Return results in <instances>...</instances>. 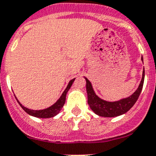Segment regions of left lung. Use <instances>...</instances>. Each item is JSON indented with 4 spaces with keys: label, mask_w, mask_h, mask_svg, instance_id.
Here are the masks:
<instances>
[{
    "label": "left lung",
    "mask_w": 156,
    "mask_h": 156,
    "mask_svg": "<svg viewBox=\"0 0 156 156\" xmlns=\"http://www.w3.org/2000/svg\"><path fill=\"white\" fill-rule=\"evenodd\" d=\"M141 60L143 62V58H141ZM85 80L87 82L86 89L87 93V102L92 111L99 116H119L129 111L138 99L139 95L142 90L143 84H144V69L143 70L142 79L140 80L138 88L135 90L134 93L132 94L129 97L122 98L116 101H107L100 98L94 91L91 83L88 80L86 77H85Z\"/></svg>",
    "instance_id": "1"
}]
</instances>
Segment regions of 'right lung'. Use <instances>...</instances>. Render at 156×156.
Returning <instances> with one entry per match:
<instances>
[{
    "label": "right lung",
    "mask_w": 156,
    "mask_h": 156,
    "mask_svg": "<svg viewBox=\"0 0 156 156\" xmlns=\"http://www.w3.org/2000/svg\"><path fill=\"white\" fill-rule=\"evenodd\" d=\"M74 80H75V78L69 81L68 86H67V87L66 88V90H64L62 94L61 95V97L59 98L58 100L55 104L52 105L50 106V107H48V108H44V109L33 110V109H30V108H26V107H24L21 103L19 102V101H18V99L16 98V96H15V97H16V100H17L19 105L21 106L22 108H23V109L27 113H28L29 115H32V116L37 117V118H51V117L55 116V115L58 113L59 112L61 111L63 105H64L65 102H66V94H67L68 90L70 89V87H71L72 84H73V83L74 82Z\"/></svg>",
    "instance_id": "1"
}]
</instances>
